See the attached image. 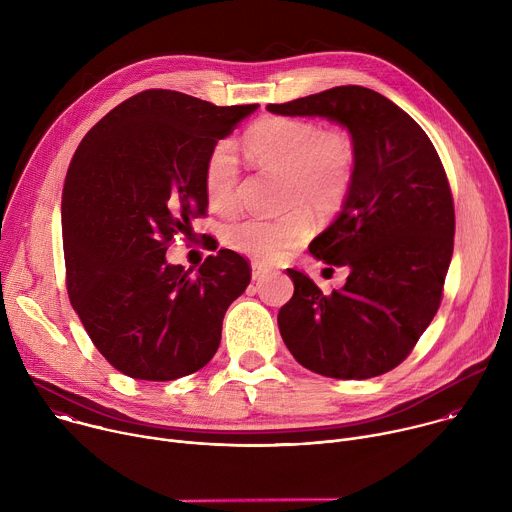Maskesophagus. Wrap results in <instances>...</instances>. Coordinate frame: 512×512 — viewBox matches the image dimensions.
Wrapping results in <instances>:
<instances>
[{"label": "esophagus", "mask_w": 512, "mask_h": 512, "mask_svg": "<svg viewBox=\"0 0 512 512\" xmlns=\"http://www.w3.org/2000/svg\"><path fill=\"white\" fill-rule=\"evenodd\" d=\"M251 267H253V281H261V279H265L269 275V269L265 265L257 263V261Z\"/></svg>", "instance_id": "obj_1"}]
</instances>
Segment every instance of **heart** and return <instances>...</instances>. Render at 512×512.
I'll list each match as a JSON object with an SVG mask.
<instances>
[{
  "instance_id": "1",
  "label": "heart",
  "mask_w": 512,
  "mask_h": 512,
  "mask_svg": "<svg viewBox=\"0 0 512 512\" xmlns=\"http://www.w3.org/2000/svg\"><path fill=\"white\" fill-rule=\"evenodd\" d=\"M243 143L255 162L283 172V204L291 208L277 216H239L225 227L223 239L237 253L277 261L308 239V210L326 218L344 206L356 176V145L342 127L320 129L298 117H263L247 129ZM202 182L210 208L237 204L239 162L229 141L208 152Z\"/></svg>"
}]
</instances>
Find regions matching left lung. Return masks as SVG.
Wrapping results in <instances>:
<instances>
[{"label": "left lung", "instance_id": "1", "mask_svg": "<svg viewBox=\"0 0 512 512\" xmlns=\"http://www.w3.org/2000/svg\"><path fill=\"white\" fill-rule=\"evenodd\" d=\"M267 111L328 117L356 145V176L336 221L310 243L328 265L348 267L324 291L287 269L294 296L277 324L302 367L332 379H371L401 364L442 304L454 253V198L427 133L393 101L358 85L334 87Z\"/></svg>", "mask_w": 512, "mask_h": 512}]
</instances>
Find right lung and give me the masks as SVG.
<instances>
[{
  "instance_id": "add662e5",
  "label": "right lung",
  "mask_w": 512,
  "mask_h": 512,
  "mask_svg": "<svg viewBox=\"0 0 512 512\" xmlns=\"http://www.w3.org/2000/svg\"><path fill=\"white\" fill-rule=\"evenodd\" d=\"M255 109L150 89L111 109L72 156L62 190L68 298L97 350L131 379L200 371L251 281L231 249L196 273L170 265L166 251L206 214L208 152Z\"/></svg>"
}]
</instances>
